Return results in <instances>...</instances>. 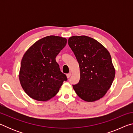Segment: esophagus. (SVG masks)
<instances>
[{"instance_id":"34e87169","label":"esophagus","mask_w":133,"mask_h":133,"mask_svg":"<svg viewBox=\"0 0 133 133\" xmlns=\"http://www.w3.org/2000/svg\"><path fill=\"white\" fill-rule=\"evenodd\" d=\"M71 74L70 73H69V74H67V75H66V76H67V78H69V77L71 76Z\"/></svg>"}]
</instances>
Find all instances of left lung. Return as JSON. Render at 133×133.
I'll use <instances>...</instances> for the list:
<instances>
[{"label": "left lung", "instance_id": "left-lung-1", "mask_svg": "<svg viewBox=\"0 0 133 133\" xmlns=\"http://www.w3.org/2000/svg\"><path fill=\"white\" fill-rule=\"evenodd\" d=\"M68 44L80 67V81L73 87L85 102H94L104 96L115 77V68L107 49L87 36H73Z\"/></svg>", "mask_w": 133, "mask_h": 133}]
</instances>
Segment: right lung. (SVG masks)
Segmentation results:
<instances>
[{
    "label": "right lung",
    "instance_id": "obj_1",
    "mask_svg": "<svg viewBox=\"0 0 133 133\" xmlns=\"http://www.w3.org/2000/svg\"><path fill=\"white\" fill-rule=\"evenodd\" d=\"M66 43L65 37L49 36L36 42L24 54L19 78L22 88L31 98L40 102L50 100L67 80L56 61Z\"/></svg>",
    "mask_w": 133,
    "mask_h": 133
}]
</instances>
